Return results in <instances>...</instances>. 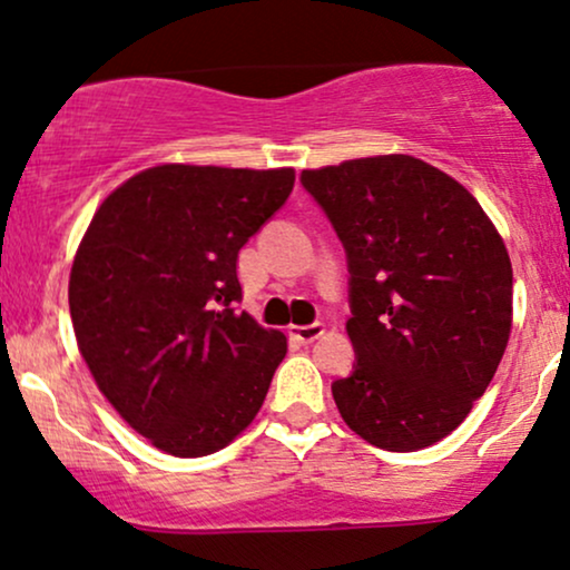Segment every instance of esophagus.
Instances as JSON below:
<instances>
[{
	"label": "esophagus",
	"instance_id": "obj_1",
	"mask_svg": "<svg viewBox=\"0 0 570 570\" xmlns=\"http://www.w3.org/2000/svg\"><path fill=\"white\" fill-rule=\"evenodd\" d=\"M325 333V325L323 323H312V325H296L291 327V336L301 341V344H312V341H317L320 336Z\"/></svg>",
	"mask_w": 570,
	"mask_h": 570
}]
</instances>
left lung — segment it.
I'll list each match as a JSON object with an SVG mask.
<instances>
[{
    "instance_id": "obj_1",
    "label": "left lung",
    "mask_w": 570,
    "mask_h": 570,
    "mask_svg": "<svg viewBox=\"0 0 570 570\" xmlns=\"http://www.w3.org/2000/svg\"><path fill=\"white\" fill-rule=\"evenodd\" d=\"M350 269L352 373L341 419L384 451L451 434L483 397L512 327V264L459 180L407 154L304 170Z\"/></svg>"
}]
</instances>
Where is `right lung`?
<instances>
[{
  "label": "right lung",
  "mask_w": 570,
  "mask_h": 570,
  "mask_svg": "<svg viewBox=\"0 0 570 570\" xmlns=\"http://www.w3.org/2000/svg\"><path fill=\"white\" fill-rule=\"evenodd\" d=\"M296 173L159 165L92 216L69 279L79 352L138 434L180 459L256 419L287 341L237 312V256L287 203Z\"/></svg>",
  "instance_id": "1"
}]
</instances>
